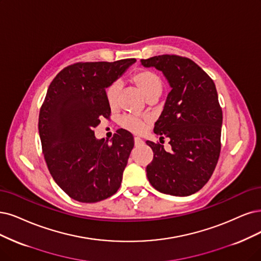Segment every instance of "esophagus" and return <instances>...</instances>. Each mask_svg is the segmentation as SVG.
<instances>
[{
    "label": "esophagus",
    "mask_w": 261,
    "mask_h": 261,
    "mask_svg": "<svg viewBox=\"0 0 261 261\" xmlns=\"http://www.w3.org/2000/svg\"><path fill=\"white\" fill-rule=\"evenodd\" d=\"M143 143L144 142L140 138H138V137L134 138V145L136 146H141V145H143Z\"/></svg>",
    "instance_id": "obj_1"
}]
</instances>
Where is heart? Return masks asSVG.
<instances>
[{
    "label": "heart",
    "instance_id": "1",
    "mask_svg": "<svg viewBox=\"0 0 261 261\" xmlns=\"http://www.w3.org/2000/svg\"><path fill=\"white\" fill-rule=\"evenodd\" d=\"M133 84H136L138 88L145 95L147 100L158 99L163 90V81L161 76L149 70H144L137 72L131 77ZM121 85L119 82H113L105 89L106 101L111 109H116L119 104ZM148 124V119L140 118L134 115H124L120 119V125L133 133H143L146 130Z\"/></svg>",
    "mask_w": 261,
    "mask_h": 261
}]
</instances>
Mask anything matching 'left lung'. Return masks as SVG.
I'll return each mask as SVG.
<instances>
[{
    "instance_id": "1",
    "label": "left lung",
    "mask_w": 261,
    "mask_h": 261,
    "mask_svg": "<svg viewBox=\"0 0 261 261\" xmlns=\"http://www.w3.org/2000/svg\"><path fill=\"white\" fill-rule=\"evenodd\" d=\"M141 62L162 71L172 88L153 129L162 139H170L172 150L146 142L153 151L147 178L162 194L190 196L208 181L219 158L223 111L215 84L186 57L161 55Z\"/></svg>"
}]
</instances>
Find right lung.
<instances>
[{
  "instance_id": "right-lung-1",
  "label": "right lung",
  "mask_w": 261,
  "mask_h": 261,
  "mask_svg": "<svg viewBox=\"0 0 261 261\" xmlns=\"http://www.w3.org/2000/svg\"><path fill=\"white\" fill-rule=\"evenodd\" d=\"M134 62H76L48 87L38 116L43 155L58 186L76 201H102L121 185L134 146L132 134L119 129L109 145L95 139L93 129L111 115L105 88Z\"/></svg>"
}]
</instances>
